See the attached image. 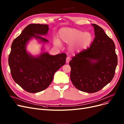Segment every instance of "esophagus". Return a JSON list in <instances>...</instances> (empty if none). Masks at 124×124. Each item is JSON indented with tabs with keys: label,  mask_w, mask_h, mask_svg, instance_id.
I'll use <instances>...</instances> for the list:
<instances>
[{
	"label": "esophagus",
	"mask_w": 124,
	"mask_h": 124,
	"mask_svg": "<svg viewBox=\"0 0 124 124\" xmlns=\"http://www.w3.org/2000/svg\"><path fill=\"white\" fill-rule=\"evenodd\" d=\"M70 60H71V58L69 57H67L66 58V63H68L70 61Z\"/></svg>",
	"instance_id": "esophagus-1"
}]
</instances>
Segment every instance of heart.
Instances as JSON below:
<instances>
[{
    "instance_id": "obj_1",
    "label": "heart",
    "mask_w": 124,
    "mask_h": 124,
    "mask_svg": "<svg viewBox=\"0 0 124 124\" xmlns=\"http://www.w3.org/2000/svg\"><path fill=\"white\" fill-rule=\"evenodd\" d=\"M58 36L63 42L70 44V49L72 51H80L86 49L93 40V36L90 32H84L72 28L61 29L59 31ZM54 43L57 46L61 47V42L58 39H54Z\"/></svg>"
}]
</instances>
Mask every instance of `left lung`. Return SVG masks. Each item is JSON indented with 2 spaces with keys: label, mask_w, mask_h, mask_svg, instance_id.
<instances>
[{
  "label": "left lung",
  "mask_w": 124,
  "mask_h": 124,
  "mask_svg": "<svg viewBox=\"0 0 124 124\" xmlns=\"http://www.w3.org/2000/svg\"><path fill=\"white\" fill-rule=\"evenodd\" d=\"M92 25L95 38L90 46L76 54L69 63L73 85L88 93L98 92L111 81L118 64L114 41L100 26Z\"/></svg>",
  "instance_id": "obj_1"
}]
</instances>
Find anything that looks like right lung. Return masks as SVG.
Returning a JSON list of instances; mask_svg holds the SVG:
<instances>
[{"instance_id": "right-lung-1", "label": "right lung", "mask_w": 124, "mask_h": 124, "mask_svg": "<svg viewBox=\"0 0 124 124\" xmlns=\"http://www.w3.org/2000/svg\"><path fill=\"white\" fill-rule=\"evenodd\" d=\"M47 24H29L13 41L8 56V64L14 81L26 92L37 93L46 89L53 79L55 73L65 64V53L50 55L43 53L38 57L29 54L26 45L34 37L43 42L48 40L41 36L47 34Z\"/></svg>"}]
</instances>
